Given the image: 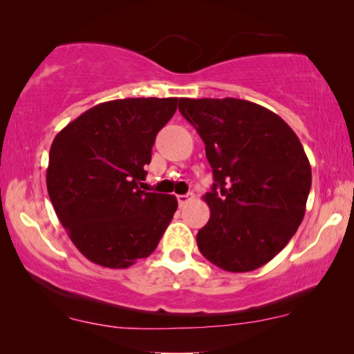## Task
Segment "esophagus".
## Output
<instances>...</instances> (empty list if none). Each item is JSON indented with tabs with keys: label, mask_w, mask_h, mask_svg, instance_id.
I'll return each mask as SVG.
<instances>
[{
	"label": "esophagus",
	"mask_w": 354,
	"mask_h": 354,
	"mask_svg": "<svg viewBox=\"0 0 354 354\" xmlns=\"http://www.w3.org/2000/svg\"><path fill=\"white\" fill-rule=\"evenodd\" d=\"M192 200H193L192 193H188V195H177V201H178V206H180V207L187 206Z\"/></svg>",
	"instance_id": "obj_1"
}]
</instances>
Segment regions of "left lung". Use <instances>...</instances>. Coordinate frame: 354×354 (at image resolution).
Wrapping results in <instances>:
<instances>
[{
  "mask_svg": "<svg viewBox=\"0 0 354 354\" xmlns=\"http://www.w3.org/2000/svg\"><path fill=\"white\" fill-rule=\"evenodd\" d=\"M206 145L214 183L211 216L198 232L201 254L229 272H250L280 253L301 224L311 166L290 125L236 98L178 100Z\"/></svg>",
  "mask_w": 354,
  "mask_h": 354,
  "instance_id": "obj_1",
  "label": "left lung"
}]
</instances>
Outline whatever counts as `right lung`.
Here are the masks:
<instances>
[{"label":"right lung","mask_w":354,"mask_h":354,"mask_svg":"<svg viewBox=\"0 0 354 354\" xmlns=\"http://www.w3.org/2000/svg\"><path fill=\"white\" fill-rule=\"evenodd\" d=\"M177 98H125L85 111L53 140L48 195L77 250L125 269L156 250L177 198L140 190L156 135Z\"/></svg>","instance_id":"1"}]
</instances>
